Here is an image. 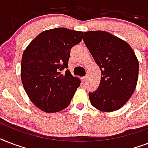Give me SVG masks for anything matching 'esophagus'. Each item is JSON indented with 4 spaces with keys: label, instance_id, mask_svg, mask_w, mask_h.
Masks as SVG:
<instances>
[{
    "label": "esophagus",
    "instance_id": "34e87169",
    "mask_svg": "<svg viewBox=\"0 0 148 148\" xmlns=\"http://www.w3.org/2000/svg\"><path fill=\"white\" fill-rule=\"evenodd\" d=\"M86 79H87V75H86V76H84V77H82V81H83V82H86Z\"/></svg>",
    "mask_w": 148,
    "mask_h": 148
}]
</instances>
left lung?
<instances>
[{
    "label": "left lung",
    "mask_w": 148,
    "mask_h": 148,
    "mask_svg": "<svg viewBox=\"0 0 148 148\" xmlns=\"http://www.w3.org/2000/svg\"><path fill=\"white\" fill-rule=\"evenodd\" d=\"M83 41L101 70L99 86L90 103L103 112L121 109L134 92L139 62L125 41L104 31L83 32Z\"/></svg>",
    "instance_id": "1"
}]
</instances>
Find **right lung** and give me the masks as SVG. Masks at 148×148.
<instances>
[{
	"instance_id": "obj_1",
	"label": "right lung",
	"mask_w": 148,
	"mask_h": 148,
	"mask_svg": "<svg viewBox=\"0 0 148 148\" xmlns=\"http://www.w3.org/2000/svg\"><path fill=\"white\" fill-rule=\"evenodd\" d=\"M82 39V32L58 27L42 32L25 49L21 78L27 97L38 108L56 113L66 108L80 79L68 68L70 50Z\"/></svg>"
}]
</instances>
